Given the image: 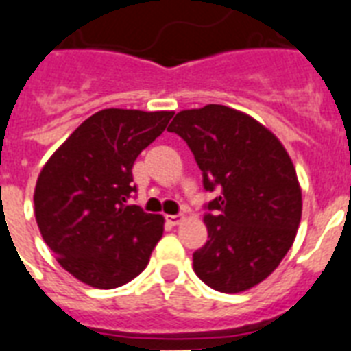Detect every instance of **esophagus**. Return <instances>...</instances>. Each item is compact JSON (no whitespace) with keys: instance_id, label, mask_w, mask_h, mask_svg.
Segmentation results:
<instances>
[{"instance_id":"obj_1","label":"esophagus","mask_w":351,"mask_h":351,"mask_svg":"<svg viewBox=\"0 0 351 351\" xmlns=\"http://www.w3.org/2000/svg\"><path fill=\"white\" fill-rule=\"evenodd\" d=\"M165 221H167V224H171V226H176V224H180L182 221H184V217H182V215H167Z\"/></svg>"}]
</instances>
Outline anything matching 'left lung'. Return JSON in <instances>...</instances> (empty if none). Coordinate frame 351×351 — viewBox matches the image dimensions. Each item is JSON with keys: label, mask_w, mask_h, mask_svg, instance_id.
I'll return each instance as SVG.
<instances>
[{"label": "left lung", "mask_w": 351, "mask_h": 351, "mask_svg": "<svg viewBox=\"0 0 351 351\" xmlns=\"http://www.w3.org/2000/svg\"><path fill=\"white\" fill-rule=\"evenodd\" d=\"M186 141L202 171L208 241L195 274L221 293H241L272 274L293 247L302 189L285 147L254 117L223 104L178 112L167 128Z\"/></svg>", "instance_id": "obj_1"}]
</instances>
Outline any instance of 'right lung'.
<instances>
[{"mask_svg": "<svg viewBox=\"0 0 351 351\" xmlns=\"http://www.w3.org/2000/svg\"><path fill=\"white\" fill-rule=\"evenodd\" d=\"M175 112L106 108L80 123L45 162L34 187V217L62 269L90 287L138 276L162 239L164 217L128 204L132 165Z\"/></svg>", "mask_w": 351, "mask_h": 351, "instance_id": "obj_1", "label": "right lung"}]
</instances>
